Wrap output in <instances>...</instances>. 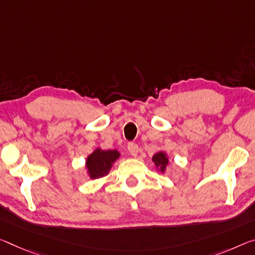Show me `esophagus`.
Here are the masks:
<instances>
[{"label": "esophagus", "mask_w": 255, "mask_h": 255, "mask_svg": "<svg viewBox=\"0 0 255 255\" xmlns=\"http://www.w3.org/2000/svg\"><path fill=\"white\" fill-rule=\"evenodd\" d=\"M128 151L130 153V155L136 156L138 153V145L136 143H128Z\"/></svg>", "instance_id": "esophagus-1"}]
</instances>
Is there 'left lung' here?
<instances>
[{"instance_id": "obj_1", "label": "left lung", "mask_w": 255, "mask_h": 255, "mask_svg": "<svg viewBox=\"0 0 255 255\" xmlns=\"http://www.w3.org/2000/svg\"><path fill=\"white\" fill-rule=\"evenodd\" d=\"M152 160H153V162H154L155 167L159 169L161 172L165 171V169H167V165L169 163V159H168V156L164 152L160 151V152L155 153V154L153 155Z\"/></svg>"}]
</instances>
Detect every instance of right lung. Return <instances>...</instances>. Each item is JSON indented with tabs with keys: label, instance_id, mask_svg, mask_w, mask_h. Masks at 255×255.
I'll list each match as a JSON object with an SVG mask.
<instances>
[{
	"label": "right lung",
	"instance_id": "obj_1",
	"mask_svg": "<svg viewBox=\"0 0 255 255\" xmlns=\"http://www.w3.org/2000/svg\"><path fill=\"white\" fill-rule=\"evenodd\" d=\"M120 153L117 149H107L103 151L96 148L94 152L87 156L86 169L91 179L101 178L107 176L111 170L112 164L119 159Z\"/></svg>",
	"mask_w": 255,
	"mask_h": 255
}]
</instances>
